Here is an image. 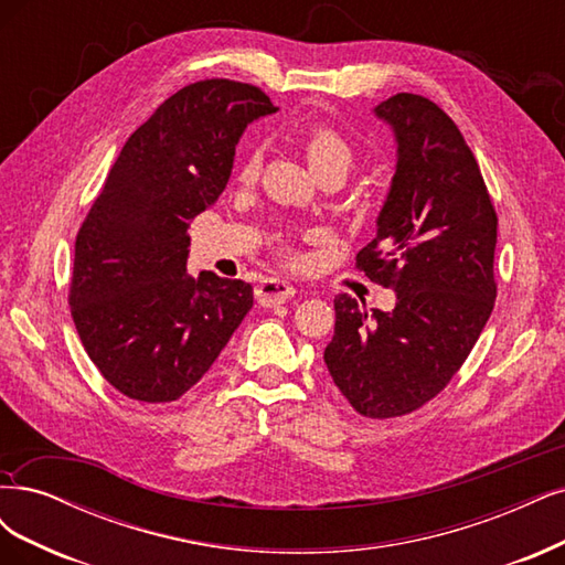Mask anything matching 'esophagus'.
<instances>
[{"label":"esophagus","mask_w":565,"mask_h":565,"mask_svg":"<svg viewBox=\"0 0 565 565\" xmlns=\"http://www.w3.org/2000/svg\"><path fill=\"white\" fill-rule=\"evenodd\" d=\"M295 295H297V289L285 280H278V278H266L255 289V297L262 306H278V303H285L287 299H291Z\"/></svg>","instance_id":"34e87169"}]
</instances>
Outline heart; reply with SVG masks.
<instances>
[{
    "label": "heart",
    "mask_w": 565,
    "mask_h": 565,
    "mask_svg": "<svg viewBox=\"0 0 565 565\" xmlns=\"http://www.w3.org/2000/svg\"><path fill=\"white\" fill-rule=\"evenodd\" d=\"M299 149L303 151V157L318 178L329 172H339L345 174L350 172L355 163V149L350 145L343 132L337 130L332 124H313L301 130L299 135ZM259 174V153L255 149H249L245 157L238 163V180L243 184L255 182ZM280 255L285 259H291V252L287 249V245H278Z\"/></svg>",
    "instance_id": "1"
}]
</instances>
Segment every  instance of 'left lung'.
<instances>
[{"label": "left lung", "mask_w": 565, "mask_h": 565, "mask_svg": "<svg viewBox=\"0 0 565 565\" xmlns=\"http://www.w3.org/2000/svg\"><path fill=\"white\" fill-rule=\"evenodd\" d=\"M397 138V170L376 238L355 268L395 289L393 313L334 299L324 364L364 418H397L435 399L489 320L498 215L472 149L439 105L397 93L376 109Z\"/></svg>", "instance_id": "left-lung-1"}]
</instances>
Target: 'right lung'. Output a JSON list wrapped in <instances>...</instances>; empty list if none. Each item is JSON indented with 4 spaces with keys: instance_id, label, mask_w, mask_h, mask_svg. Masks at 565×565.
<instances>
[{
    "instance_id": "1",
    "label": "right lung",
    "mask_w": 565,
    "mask_h": 565,
    "mask_svg": "<svg viewBox=\"0 0 565 565\" xmlns=\"http://www.w3.org/2000/svg\"><path fill=\"white\" fill-rule=\"evenodd\" d=\"M274 111L252 84H189L111 166L76 233L70 308L88 358L121 395L180 399L252 308L243 280L186 276V228L224 191L245 126Z\"/></svg>"
}]
</instances>
